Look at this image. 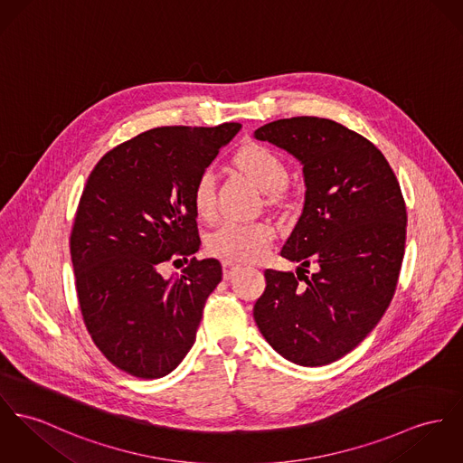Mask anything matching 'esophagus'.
<instances>
[{
  "label": "esophagus",
  "instance_id": "34e87169",
  "mask_svg": "<svg viewBox=\"0 0 463 463\" xmlns=\"http://www.w3.org/2000/svg\"><path fill=\"white\" fill-rule=\"evenodd\" d=\"M222 268H223V279H225V280H231V279L241 269L240 264L231 262V260H223V262H222Z\"/></svg>",
  "mask_w": 463,
  "mask_h": 463
}]
</instances>
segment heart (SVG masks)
I'll use <instances>...</instances> for the list:
<instances>
[{
  "label": "heart",
  "instance_id": "obj_1",
  "mask_svg": "<svg viewBox=\"0 0 463 463\" xmlns=\"http://www.w3.org/2000/svg\"><path fill=\"white\" fill-rule=\"evenodd\" d=\"M238 167L249 175L269 199L275 201L288 179L284 158L264 144H249L236 155ZM194 210L199 218H212L214 213V175L206 169L199 175L192 192ZM275 240V229L266 222H225L208 236V251L234 262H253L262 259Z\"/></svg>",
  "mask_w": 463,
  "mask_h": 463
}]
</instances>
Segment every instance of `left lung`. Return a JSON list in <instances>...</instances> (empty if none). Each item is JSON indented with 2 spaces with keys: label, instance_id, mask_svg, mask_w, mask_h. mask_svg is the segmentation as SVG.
Here are the masks:
<instances>
[{
  "label": "left lung",
  "instance_id": "1",
  "mask_svg": "<svg viewBox=\"0 0 463 463\" xmlns=\"http://www.w3.org/2000/svg\"><path fill=\"white\" fill-rule=\"evenodd\" d=\"M253 136L294 155L307 184L280 251L301 262L298 277L266 269L253 319L285 359L322 366L349 354L386 314L405 253V201L384 155L336 121L287 118Z\"/></svg>",
  "mask_w": 463,
  "mask_h": 463
}]
</instances>
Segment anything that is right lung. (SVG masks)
I'll list each match as a JSON object with an SVG mask.
<instances>
[{
    "mask_svg": "<svg viewBox=\"0 0 463 463\" xmlns=\"http://www.w3.org/2000/svg\"><path fill=\"white\" fill-rule=\"evenodd\" d=\"M240 128H153L107 151L88 176L71 234L77 299L95 345L134 377L178 366L222 280L216 259L193 257L176 279L159 269L201 247L194 184Z\"/></svg>",
    "mask_w": 463,
    "mask_h": 463,
    "instance_id": "obj_1",
    "label": "right lung"
}]
</instances>
